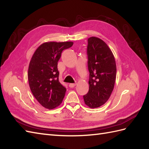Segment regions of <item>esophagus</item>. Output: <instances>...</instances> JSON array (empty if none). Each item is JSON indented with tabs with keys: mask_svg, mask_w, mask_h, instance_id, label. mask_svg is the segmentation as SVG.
<instances>
[{
	"mask_svg": "<svg viewBox=\"0 0 149 149\" xmlns=\"http://www.w3.org/2000/svg\"><path fill=\"white\" fill-rule=\"evenodd\" d=\"M76 83H70V84H69V86L70 87V88H73V87H74L75 86H76Z\"/></svg>",
	"mask_w": 149,
	"mask_h": 149,
	"instance_id": "esophagus-1",
	"label": "esophagus"
}]
</instances>
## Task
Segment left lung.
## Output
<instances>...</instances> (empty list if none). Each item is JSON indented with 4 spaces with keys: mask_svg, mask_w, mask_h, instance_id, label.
Masks as SVG:
<instances>
[{
    "mask_svg": "<svg viewBox=\"0 0 149 149\" xmlns=\"http://www.w3.org/2000/svg\"><path fill=\"white\" fill-rule=\"evenodd\" d=\"M89 90L83 95L85 104L97 108L106 103L112 92L116 78V64L109 47L95 37L88 39Z\"/></svg>",
    "mask_w": 149,
    "mask_h": 149,
    "instance_id": "left-lung-1",
    "label": "left lung"
}]
</instances>
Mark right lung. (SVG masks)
I'll return each mask as SVG.
<instances>
[{
  "mask_svg": "<svg viewBox=\"0 0 149 149\" xmlns=\"http://www.w3.org/2000/svg\"><path fill=\"white\" fill-rule=\"evenodd\" d=\"M72 42H48L35 50L29 64L28 78L33 95L48 109L62 103L66 89L59 81L57 63L63 50L70 48Z\"/></svg>",
  "mask_w": 149,
  "mask_h": 149,
  "instance_id": "right-lung-1",
  "label": "right lung"
}]
</instances>
